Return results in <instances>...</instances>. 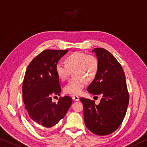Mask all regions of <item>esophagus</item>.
I'll list each match as a JSON object with an SVG mask.
<instances>
[{"label": "esophagus", "instance_id": "34e87169", "mask_svg": "<svg viewBox=\"0 0 147 147\" xmlns=\"http://www.w3.org/2000/svg\"><path fill=\"white\" fill-rule=\"evenodd\" d=\"M72 98H73L74 101H79V97L78 96H76V95H73V96H72Z\"/></svg>", "mask_w": 147, "mask_h": 147}]
</instances>
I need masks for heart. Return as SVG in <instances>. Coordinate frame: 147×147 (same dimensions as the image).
<instances>
[{
    "instance_id": "heart-1",
    "label": "heart",
    "mask_w": 147,
    "mask_h": 147,
    "mask_svg": "<svg viewBox=\"0 0 147 147\" xmlns=\"http://www.w3.org/2000/svg\"><path fill=\"white\" fill-rule=\"evenodd\" d=\"M64 63L55 65V71L57 78L63 82L66 81L73 71L74 77L64 88V92L67 94H80L87 82L94 81L98 74L99 61L93 55L73 52L65 58Z\"/></svg>"
}]
</instances>
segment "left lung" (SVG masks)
<instances>
[{
  "mask_svg": "<svg viewBox=\"0 0 147 147\" xmlns=\"http://www.w3.org/2000/svg\"><path fill=\"white\" fill-rule=\"evenodd\" d=\"M99 61V71L88 92L101 95L99 105L94 100L82 97L84 117L86 127L98 136L111 134L119 127L125 116L129 104L126 80L122 65L108 50L94 49Z\"/></svg>",
  "mask_w": 147,
  "mask_h": 147,
  "instance_id": "1",
  "label": "left lung"
}]
</instances>
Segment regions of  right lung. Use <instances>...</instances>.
Segmentation results:
<instances>
[{
    "instance_id": "1",
    "label": "right lung",
    "mask_w": 147,
    "mask_h": 147,
    "mask_svg": "<svg viewBox=\"0 0 147 147\" xmlns=\"http://www.w3.org/2000/svg\"><path fill=\"white\" fill-rule=\"evenodd\" d=\"M67 52L44 50L32 60L25 72L22 86L25 109L32 120L45 127L57 124L72 104L69 96L60 97L57 103L52 101V97L59 95L61 91L55 65Z\"/></svg>"
}]
</instances>
